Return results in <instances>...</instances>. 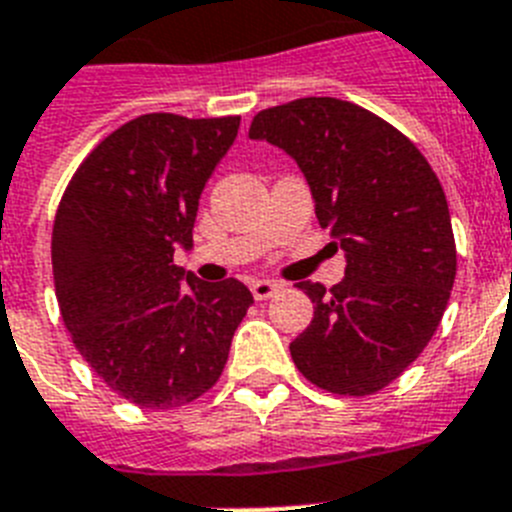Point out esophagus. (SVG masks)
Listing matches in <instances>:
<instances>
[{"label": "esophagus", "mask_w": 512, "mask_h": 512, "mask_svg": "<svg viewBox=\"0 0 512 512\" xmlns=\"http://www.w3.org/2000/svg\"><path fill=\"white\" fill-rule=\"evenodd\" d=\"M249 289H252V296H255L257 302H263V299H270V296H276L278 294V289H281V283H276V281H252V286H249Z\"/></svg>", "instance_id": "1"}]
</instances>
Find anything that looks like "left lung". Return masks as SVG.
<instances>
[{
	"instance_id": "8db88e82",
	"label": "left lung",
	"mask_w": 512,
	"mask_h": 512,
	"mask_svg": "<svg viewBox=\"0 0 512 512\" xmlns=\"http://www.w3.org/2000/svg\"><path fill=\"white\" fill-rule=\"evenodd\" d=\"M249 140L294 158L317 221L346 255L330 291L296 283L315 317L291 341V359L322 390L377 393L422 354L448 307L455 242L440 179L409 137L338 98L260 111Z\"/></svg>"
}]
</instances>
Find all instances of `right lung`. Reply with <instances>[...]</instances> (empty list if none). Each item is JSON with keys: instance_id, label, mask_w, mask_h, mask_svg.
I'll return each mask as SVG.
<instances>
[{"instance_id": "add662e5", "label": "right lung", "mask_w": 512, "mask_h": 512, "mask_svg": "<svg viewBox=\"0 0 512 512\" xmlns=\"http://www.w3.org/2000/svg\"><path fill=\"white\" fill-rule=\"evenodd\" d=\"M239 117L145 114L75 171L51 234L64 325L111 390L174 409L216 385L252 294L174 265L192 249L197 205L229 153Z\"/></svg>"}]
</instances>
